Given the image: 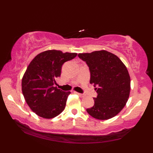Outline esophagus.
<instances>
[{
  "label": "esophagus",
  "mask_w": 153,
  "mask_h": 153,
  "mask_svg": "<svg viewBox=\"0 0 153 153\" xmlns=\"http://www.w3.org/2000/svg\"><path fill=\"white\" fill-rule=\"evenodd\" d=\"M75 94H78V96H80V97H81V98H83L84 96H85V95H84V94H80V93H78V92H75Z\"/></svg>",
  "instance_id": "34e87169"
}]
</instances>
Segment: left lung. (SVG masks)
Here are the masks:
<instances>
[{"mask_svg": "<svg viewBox=\"0 0 153 153\" xmlns=\"http://www.w3.org/2000/svg\"><path fill=\"white\" fill-rule=\"evenodd\" d=\"M78 56L89 68L90 83L97 93L94 106L87 108V112L100 120L115 117L126 105L130 92V77L126 66L117 56L106 50Z\"/></svg>", "mask_w": 153, "mask_h": 153, "instance_id": "left-lung-1", "label": "left lung"}]
</instances>
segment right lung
<instances>
[{
  "mask_svg": "<svg viewBox=\"0 0 153 153\" xmlns=\"http://www.w3.org/2000/svg\"><path fill=\"white\" fill-rule=\"evenodd\" d=\"M76 55L77 53L47 50L37 54L27 67L22 78V93L36 114L52 119L65 109L71 92L57 89L54 85L60 76L62 65Z\"/></svg>",
  "mask_w": 153,
  "mask_h": 153,
  "instance_id": "right-lung-1",
  "label": "right lung"
}]
</instances>
